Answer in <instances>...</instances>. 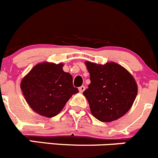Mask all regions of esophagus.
<instances>
[{
  "mask_svg": "<svg viewBox=\"0 0 158 158\" xmlns=\"http://www.w3.org/2000/svg\"><path fill=\"white\" fill-rule=\"evenodd\" d=\"M85 89H86V87H85L84 86H80V87L79 88V92H80V93H82L84 90H85Z\"/></svg>",
  "mask_w": 158,
  "mask_h": 158,
  "instance_id": "esophagus-1",
  "label": "esophagus"
}]
</instances>
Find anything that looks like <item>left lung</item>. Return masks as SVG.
<instances>
[{
    "mask_svg": "<svg viewBox=\"0 0 158 158\" xmlns=\"http://www.w3.org/2000/svg\"><path fill=\"white\" fill-rule=\"evenodd\" d=\"M90 84L83 92L91 114L103 122H110L126 114L133 104L138 86L133 76L115 62L104 64L86 61Z\"/></svg>",
    "mask_w": 158,
    "mask_h": 158,
    "instance_id": "1",
    "label": "left lung"
}]
</instances>
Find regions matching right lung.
<instances>
[{"mask_svg":"<svg viewBox=\"0 0 158 158\" xmlns=\"http://www.w3.org/2000/svg\"><path fill=\"white\" fill-rule=\"evenodd\" d=\"M63 66V63H39L22 79L20 87L25 99L40 115H57L70 97L79 92L72 85V75L64 72Z\"/></svg>","mask_w":158,"mask_h":158,"instance_id":"add662e5","label":"right lung"}]
</instances>
